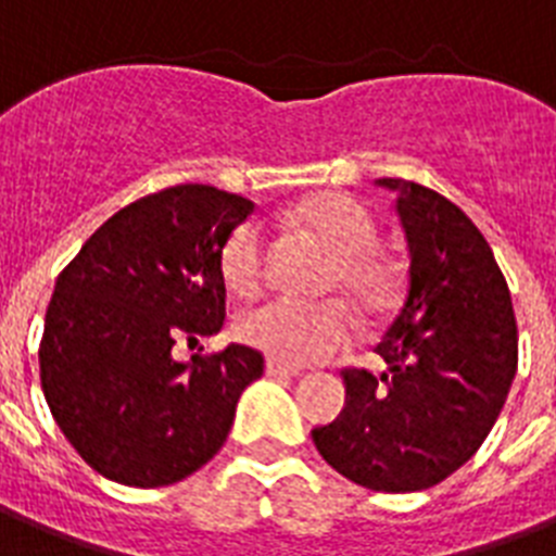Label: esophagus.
Returning <instances> with one entry per match:
<instances>
[{
  "mask_svg": "<svg viewBox=\"0 0 556 556\" xmlns=\"http://www.w3.org/2000/svg\"><path fill=\"white\" fill-rule=\"evenodd\" d=\"M265 374L268 377H300V368H293V365L288 363H279V359H265Z\"/></svg>",
  "mask_w": 556,
  "mask_h": 556,
  "instance_id": "obj_1",
  "label": "esophagus"
}]
</instances>
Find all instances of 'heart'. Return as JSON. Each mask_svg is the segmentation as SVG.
<instances>
[{
	"instance_id": "1",
	"label": "heart",
	"mask_w": 556,
	"mask_h": 556,
	"mask_svg": "<svg viewBox=\"0 0 556 556\" xmlns=\"http://www.w3.org/2000/svg\"><path fill=\"white\" fill-rule=\"evenodd\" d=\"M302 223L317 233L333 254V279L365 311H382L396 293V274L388 260L374 251L377 225L359 202L328 193L302 207ZM265 256V233L260 223H242L225 239L223 279L233 293H251L260 286ZM237 333L248 345L288 365L317 363L351 340L354 319L340 302H302L270 296L245 308Z\"/></svg>"
}]
</instances>
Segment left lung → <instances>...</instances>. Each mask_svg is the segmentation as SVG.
<instances>
[{
	"instance_id": "1",
	"label": "left lung",
	"mask_w": 556,
	"mask_h": 556,
	"mask_svg": "<svg viewBox=\"0 0 556 556\" xmlns=\"http://www.w3.org/2000/svg\"><path fill=\"white\" fill-rule=\"evenodd\" d=\"M377 185L396 193L405 300L377 345L386 371H345L340 417L311 437L356 485L408 494L466 466L489 437L517 374V323L489 242L454 202L391 176Z\"/></svg>"
}]
</instances>
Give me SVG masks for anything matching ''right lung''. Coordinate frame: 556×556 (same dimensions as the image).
Segmentation results:
<instances>
[{
	"label": "right lung",
	"mask_w": 556,
	"mask_h": 556,
	"mask_svg": "<svg viewBox=\"0 0 556 556\" xmlns=\"http://www.w3.org/2000/svg\"><path fill=\"white\" fill-rule=\"evenodd\" d=\"M254 202L174 185L116 211L56 279L39 377L56 426L108 480L156 489L200 471L228 440L260 351L231 342L174 359L176 340L225 323V239Z\"/></svg>",
	"instance_id": "obj_1"
}]
</instances>
